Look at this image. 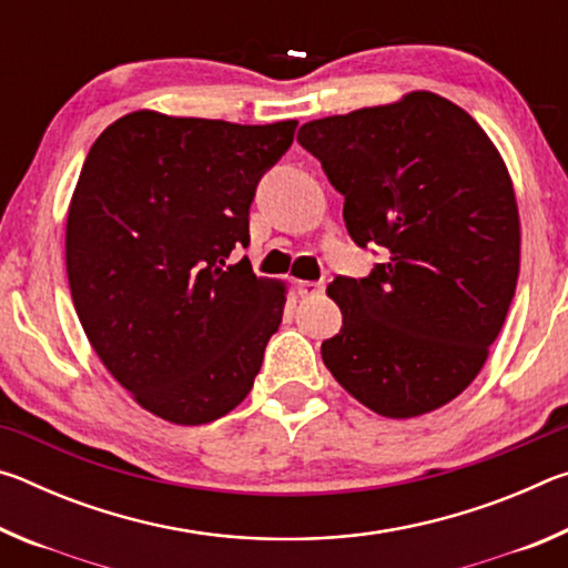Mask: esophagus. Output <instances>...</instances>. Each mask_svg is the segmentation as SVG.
Wrapping results in <instances>:
<instances>
[{
    "mask_svg": "<svg viewBox=\"0 0 568 568\" xmlns=\"http://www.w3.org/2000/svg\"><path fill=\"white\" fill-rule=\"evenodd\" d=\"M295 291H297V295H301V297H318V295H323L325 285L323 283H313V281H301V283L295 285Z\"/></svg>",
    "mask_w": 568,
    "mask_h": 568,
    "instance_id": "34e87169",
    "label": "esophagus"
}]
</instances>
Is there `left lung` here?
Segmentation results:
<instances>
[{
	"instance_id": "obj_1",
	"label": "left lung",
	"mask_w": 568,
	"mask_h": 568,
	"mask_svg": "<svg viewBox=\"0 0 568 568\" xmlns=\"http://www.w3.org/2000/svg\"><path fill=\"white\" fill-rule=\"evenodd\" d=\"M297 142L345 197L358 247L383 263L328 295L343 328L323 363L386 418L430 413L484 368L521 263V230L501 155L458 104L434 92L305 122Z\"/></svg>"
}]
</instances>
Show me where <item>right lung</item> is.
Returning a JSON list of instances; mask_svg holds the SVG:
<instances>
[{
  "instance_id": "add662e5",
  "label": "right lung",
  "mask_w": 568,
  "mask_h": 568,
  "mask_svg": "<svg viewBox=\"0 0 568 568\" xmlns=\"http://www.w3.org/2000/svg\"><path fill=\"white\" fill-rule=\"evenodd\" d=\"M295 128L140 110L82 165L64 237L74 311L114 381L178 426L233 410L283 321L285 287L227 257Z\"/></svg>"
}]
</instances>
